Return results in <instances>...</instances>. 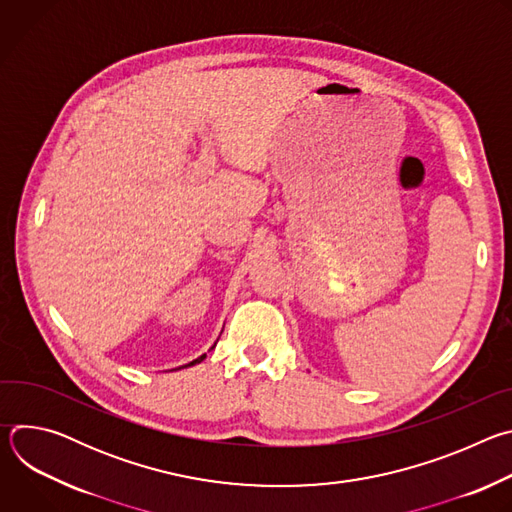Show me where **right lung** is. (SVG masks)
Masks as SVG:
<instances>
[{
    "instance_id": "obj_1",
    "label": "right lung",
    "mask_w": 512,
    "mask_h": 512,
    "mask_svg": "<svg viewBox=\"0 0 512 512\" xmlns=\"http://www.w3.org/2000/svg\"><path fill=\"white\" fill-rule=\"evenodd\" d=\"M214 346H216V344H214ZM214 346H212V348H214ZM204 358H206V354H202V356H198V358H196V360H192V362H188V364H184V367H180V369H186V367H192V364H198V362H202V360H204Z\"/></svg>"
}]
</instances>
